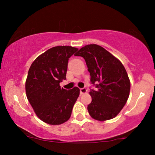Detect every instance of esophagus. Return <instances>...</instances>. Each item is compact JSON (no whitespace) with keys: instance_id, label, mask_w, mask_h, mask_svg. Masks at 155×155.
I'll list each match as a JSON object with an SVG mask.
<instances>
[{"instance_id":"34e87169","label":"esophagus","mask_w":155,"mask_h":155,"mask_svg":"<svg viewBox=\"0 0 155 155\" xmlns=\"http://www.w3.org/2000/svg\"><path fill=\"white\" fill-rule=\"evenodd\" d=\"M80 94H84V93L87 92V89L86 88H80Z\"/></svg>"}]
</instances>
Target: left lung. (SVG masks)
I'll list each match as a JSON object with an SVG mask.
<instances>
[{"label": "left lung", "mask_w": 155, "mask_h": 155, "mask_svg": "<svg viewBox=\"0 0 155 155\" xmlns=\"http://www.w3.org/2000/svg\"><path fill=\"white\" fill-rule=\"evenodd\" d=\"M83 57L90 72L92 102L87 110L95 120H107L116 117L126 104L130 82L121 62L105 48L97 44L83 46L75 54Z\"/></svg>", "instance_id": "left-lung-1"}]
</instances>
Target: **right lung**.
I'll list each match as a JSON object with an SVG mask.
<instances>
[{"label":"right lung","mask_w":155,"mask_h":155,"mask_svg":"<svg viewBox=\"0 0 155 155\" xmlns=\"http://www.w3.org/2000/svg\"><path fill=\"white\" fill-rule=\"evenodd\" d=\"M78 48L55 46L37 57L31 63L25 83L28 101L36 115L50 125L62 124L69 119L80 89L66 90L60 82L66 80L70 57Z\"/></svg>","instance_id":"1"}]
</instances>
